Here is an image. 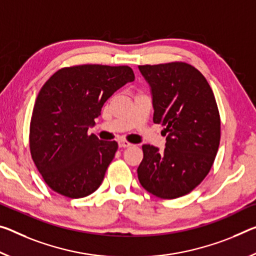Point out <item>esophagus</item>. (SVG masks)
Here are the masks:
<instances>
[{"label":"esophagus","instance_id":"1","mask_svg":"<svg viewBox=\"0 0 256 256\" xmlns=\"http://www.w3.org/2000/svg\"><path fill=\"white\" fill-rule=\"evenodd\" d=\"M131 144L128 142V141H125V140H120L118 141V147L120 148H128V147H131Z\"/></svg>","mask_w":256,"mask_h":256}]
</instances>
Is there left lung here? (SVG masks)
<instances>
[{"instance_id":"obj_1","label":"left lung","mask_w":256,"mask_h":256,"mask_svg":"<svg viewBox=\"0 0 256 256\" xmlns=\"http://www.w3.org/2000/svg\"><path fill=\"white\" fill-rule=\"evenodd\" d=\"M139 70L152 86L154 123L164 126L166 147L142 146L138 178L154 196L174 200L192 192L212 168L221 138L216 100L204 75L186 62Z\"/></svg>"}]
</instances>
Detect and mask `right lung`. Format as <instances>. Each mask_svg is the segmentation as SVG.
<instances>
[{
    "mask_svg": "<svg viewBox=\"0 0 256 256\" xmlns=\"http://www.w3.org/2000/svg\"><path fill=\"white\" fill-rule=\"evenodd\" d=\"M132 80L128 66L86 64L64 67L44 83L32 114L30 149L54 192L82 198L99 188L118 144L88 136V125L112 93Z\"/></svg>",
    "mask_w": 256,
    "mask_h": 256,
    "instance_id": "right-lung-1",
    "label": "right lung"
}]
</instances>
